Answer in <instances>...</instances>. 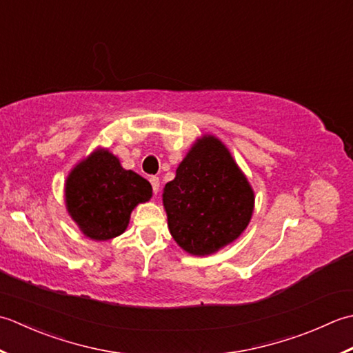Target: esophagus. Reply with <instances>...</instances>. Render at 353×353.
Masks as SVG:
<instances>
[{"mask_svg":"<svg viewBox=\"0 0 353 353\" xmlns=\"http://www.w3.org/2000/svg\"><path fill=\"white\" fill-rule=\"evenodd\" d=\"M149 181H150V185H152L154 193L157 195L158 190H160V178H158V176H150Z\"/></svg>","mask_w":353,"mask_h":353,"instance_id":"34e87169","label":"esophagus"}]
</instances>
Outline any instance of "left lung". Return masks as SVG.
Returning a JSON list of instances; mask_svg holds the SVG:
<instances>
[{"mask_svg": "<svg viewBox=\"0 0 353 353\" xmlns=\"http://www.w3.org/2000/svg\"><path fill=\"white\" fill-rule=\"evenodd\" d=\"M175 242L193 256L216 253L250 224L254 192L224 143L204 135L179 163L163 190Z\"/></svg>", "mask_w": 353, "mask_h": 353, "instance_id": "8db88e82", "label": "left lung"}]
</instances>
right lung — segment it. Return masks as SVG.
<instances>
[{
	"mask_svg": "<svg viewBox=\"0 0 353 353\" xmlns=\"http://www.w3.org/2000/svg\"><path fill=\"white\" fill-rule=\"evenodd\" d=\"M152 196V185L119 158L97 149L70 172L65 181L68 214L81 232L94 241H108L125 232L134 208Z\"/></svg>",
	"mask_w": 353,
	"mask_h": 353,
	"instance_id": "right-lung-1",
	"label": "right lung"
}]
</instances>
